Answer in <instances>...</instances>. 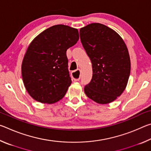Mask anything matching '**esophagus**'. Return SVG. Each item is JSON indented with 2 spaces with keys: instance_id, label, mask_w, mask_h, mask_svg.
Segmentation results:
<instances>
[{
  "instance_id": "obj_1",
  "label": "esophagus",
  "mask_w": 151,
  "mask_h": 151,
  "mask_svg": "<svg viewBox=\"0 0 151 151\" xmlns=\"http://www.w3.org/2000/svg\"><path fill=\"white\" fill-rule=\"evenodd\" d=\"M79 73H80V70H76L75 71H73V72L72 73V78L75 81H79V79H80V78H81L80 74L77 78H75L74 76H76Z\"/></svg>"
}]
</instances>
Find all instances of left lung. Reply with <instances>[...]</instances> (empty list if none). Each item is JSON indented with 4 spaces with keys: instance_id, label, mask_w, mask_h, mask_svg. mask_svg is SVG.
I'll return each instance as SVG.
<instances>
[{
    "instance_id": "8db88e82",
    "label": "left lung",
    "mask_w": 151,
    "mask_h": 151,
    "mask_svg": "<svg viewBox=\"0 0 151 151\" xmlns=\"http://www.w3.org/2000/svg\"><path fill=\"white\" fill-rule=\"evenodd\" d=\"M79 32L93 73L85 93L99 104L112 103L126 88L131 73L127 45L118 33L101 23L86 25Z\"/></svg>"
}]
</instances>
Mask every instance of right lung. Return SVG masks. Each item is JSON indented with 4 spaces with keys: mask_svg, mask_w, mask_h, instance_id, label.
Instances as JSON below:
<instances>
[{
    "mask_svg": "<svg viewBox=\"0 0 151 151\" xmlns=\"http://www.w3.org/2000/svg\"><path fill=\"white\" fill-rule=\"evenodd\" d=\"M78 39L77 29L57 24L45 30L30 42L21 71L24 85L33 99L52 104L65 95L72 83L66 50Z\"/></svg>",
    "mask_w": 151,
    "mask_h": 151,
    "instance_id": "1",
    "label": "right lung"
}]
</instances>
